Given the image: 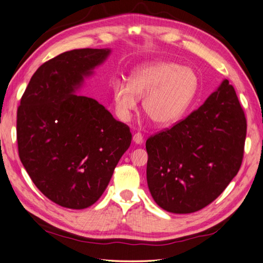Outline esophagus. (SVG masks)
<instances>
[{
	"instance_id": "esophagus-1",
	"label": "esophagus",
	"mask_w": 263,
	"mask_h": 263,
	"mask_svg": "<svg viewBox=\"0 0 263 263\" xmlns=\"http://www.w3.org/2000/svg\"><path fill=\"white\" fill-rule=\"evenodd\" d=\"M133 142L137 143V144H141L143 142V137L142 134L138 132V133H134L133 134Z\"/></svg>"
}]
</instances>
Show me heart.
I'll use <instances>...</instances> for the list:
<instances>
[{"mask_svg":"<svg viewBox=\"0 0 263 263\" xmlns=\"http://www.w3.org/2000/svg\"><path fill=\"white\" fill-rule=\"evenodd\" d=\"M198 90L195 71L178 64L156 62L134 70L130 83L115 81L112 93L115 112L127 122L137 109L138 97L143 99V111L159 126L177 123L192 105Z\"/></svg>","mask_w":263,"mask_h":263,"instance_id":"b5f03b06","label":"heart"}]
</instances>
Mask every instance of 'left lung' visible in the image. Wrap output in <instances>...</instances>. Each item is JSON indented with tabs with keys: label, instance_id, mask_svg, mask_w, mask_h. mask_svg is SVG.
<instances>
[{
	"label": "left lung",
	"instance_id": "left-lung-1",
	"mask_svg": "<svg viewBox=\"0 0 263 263\" xmlns=\"http://www.w3.org/2000/svg\"><path fill=\"white\" fill-rule=\"evenodd\" d=\"M246 137V115L225 79L199 108L146 140L151 196L176 214L204 209L239 172Z\"/></svg>",
	"mask_w": 263,
	"mask_h": 263
}]
</instances>
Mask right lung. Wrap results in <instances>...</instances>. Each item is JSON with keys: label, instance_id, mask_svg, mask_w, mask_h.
<instances>
[{"label": "right lung", "instance_id": "add662e5", "mask_svg": "<svg viewBox=\"0 0 263 263\" xmlns=\"http://www.w3.org/2000/svg\"><path fill=\"white\" fill-rule=\"evenodd\" d=\"M108 49H75L42 64L16 114L20 160L36 188L63 207L93 205L132 140L130 127L74 91Z\"/></svg>", "mask_w": 263, "mask_h": 263}]
</instances>
